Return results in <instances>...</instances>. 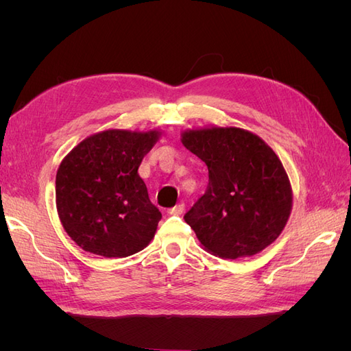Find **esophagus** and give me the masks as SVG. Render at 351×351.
I'll list each match as a JSON object with an SVG mask.
<instances>
[{
  "mask_svg": "<svg viewBox=\"0 0 351 351\" xmlns=\"http://www.w3.org/2000/svg\"><path fill=\"white\" fill-rule=\"evenodd\" d=\"M184 212V205L183 204H178V205H176L174 208H171L168 210V214L169 215H182Z\"/></svg>",
  "mask_w": 351,
  "mask_h": 351,
  "instance_id": "34e87169",
  "label": "esophagus"
}]
</instances>
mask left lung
<instances>
[{
	"instance_id": "1",
	"label": "left lung",
	"mask_w": 351,
	"mask_h": 351,
	"mask_svg": "<svg viewBox=\"0 0 351 351\" xmlns=\"http://www.w3.org/2000/svg\"><path fill=\"white\" fill-rule=\"evenodd\" d=\"M182 143L209 171L205 195L184 215L204 250L222 259L249 258L277 240L293 208L277 154L258 134L232 125L187 129Z\"/></svg>"
}]
</instances>
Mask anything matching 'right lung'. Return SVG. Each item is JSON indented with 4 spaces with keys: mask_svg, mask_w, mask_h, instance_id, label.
Wrapping results in <instances>:
<instances>
[{
    "mask_svg": "<svg viewBox=\"0 0 351 351\" xmlns=\"http://www.w3.org/2000/svg\"><path fill=\"white\" fill-rule=\"evenodd\" d=\"M159 137L158 129H108L88 136L61 161L56 177L58 218L84 252L125 258L155 237L162 215L137 169Z\"/></svg>",
    "mask_w": 351,
    "mask_h": 351,
    "instance_id": "add662e5",
    "label": "right lung"
}]
</instances>
